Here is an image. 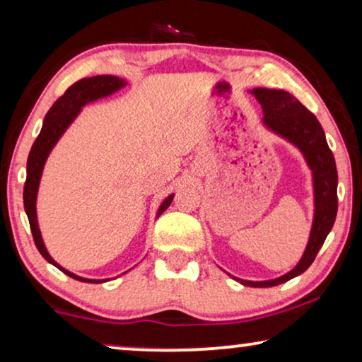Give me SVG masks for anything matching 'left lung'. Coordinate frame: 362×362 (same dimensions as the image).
Listing matches in <instances>:
<instances>
[{
  "label": "left lung",
  "mask_w": 362,
  "mask_h": 362,
  "mask_svg": "<svg viewBox=\"0 0 362 362\" xmlns=\"http://www.w3.org/2000/svg\"><path fill=\"white\" fill-rule=\"evenodd\" d=\"M250 93L261 104L266 129L300 150L308 168L312 170L313 181V202H315L313 223L307 248L296 268L286 272L284 276L269 281H245L232 276L243 286L272 287L302 274L315 259L318 250L322 248L337 218L338 171L320 122L298 99L287 91L268 90V88H255Z\"/></svg>",
  "instance_id": "left-lung-1"
}]
</instances>
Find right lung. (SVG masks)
Here are the masks:
<instances>
[{
    "instance_id": "right-lung-1",
    "label": "right lung",
    "mask_w": 362,
    "mask_h": 362,
    "mask_svg": "<svg viewBox=\"0 0 362 362\" xmlns=\"http://www.w3.org/2000/svg\"><path fill=\"white\" fill-rule=\"evenodd\" d=\"M125 85H127V83H125L122 78L112 76V75H98L91 78H83V80L76 81L75 85H71L65 91L64 96L57 99L54 106H52L49 109V112L45 114L44 125H42L39 137L35 139L28 158V177H25V185H24V209H25V214H28L30 232H33L35 246H37L40 255L44 256L50 264H54L55 268H59L62 272H65L66 276H70L73 279L81 281V282H93V284H99V282H106L109 279H86V277L73 274L71 271L62 268V266L49 255V251H47L44 245V240H42V233L37 222V207H35L40 177L50 151L54 150V146L57 145V142H59L62 135L65 134V130L70 127L73 120L78 117V114L81 112L83 106L98 101V99L111 96V94H114L116 91L122 90ZM173 197H175V194H170V196L161 202L158 212H156V217L161 216V214L170 207V204L173 202Z\"/></svg>"
}]
</instances>
